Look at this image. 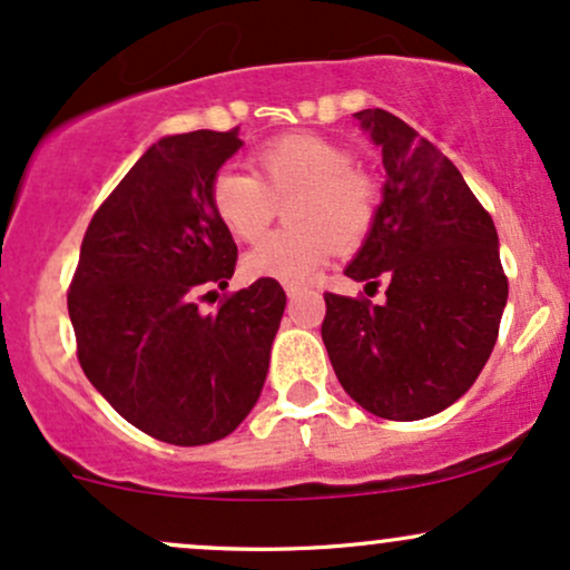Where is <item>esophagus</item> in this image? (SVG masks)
<instances>
[{"mask_svg":"<svg viewBox=\"0 0 570 570\" xmlns=\"http://www.w3.org/2000/svg\"><path fill=\"white\" fill-rule=\"evenodd\" d=\"M284 289H286V297L294 299V297H299V294L305 292V286H299V284H286Z\"/></svg>","mask_w":570,"mask_h":570,"instance_id":"34e87169","label":"esophagus"}]
</instances>
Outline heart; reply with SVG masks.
Listing matches in <instances>:
<instances>
[{
  "instance_id": "heart-1",
  "label": "heart",
  "mask_w": 570,
  "mask_h": 570,
  "mask_svg": "<svg viewBox=\"0 0 570 570\" xmlns=\"http://www.w3.org/2000/svg\"><path fill=\"white\" fill-rule=\"evenodd\" d=\"M254 174L222 168L212 181V206L222 225L240 240H257L286 203L292 225L259 240L246 254L252 278L284 284L311 278L330 259L332 246L353 248L375 225L377 187L353 168L345 147L322 136L289 134L252 155Z\"/></svg>"
}]
</instances>
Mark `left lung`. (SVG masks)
Returning <instances> with one entry per match:
<instances>
[{
    "instance_id": "1",
    "label": "left lung",
    "mask_w": 570,
    "mask_h": 570,
    "mask_svg": "<svg viewBox=\"0 0 570 570\" xmlns=\"http://www.w3.org/2000/svg\"><path fill=\"white\" fill-rule=\"evenodd\" d=\"M381 147L375 225L345 276L389 281L385 303L326 292L322 337L353 402L389 421L436 415L485 367L509 281L499 233L458 168L385 109L353 115Z\"/></svg>"
}]
</instances>
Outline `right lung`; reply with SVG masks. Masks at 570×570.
Instances as JSON below:
<instances>
[{
	"mask_svg": "<svg viewBox=\"0 0 570 570\" xmlns=\"http://www.w3.org/2000/svg\"><path fill=\"white\" fill-rule=\"evenodd\" d=\"M238 128L166 136L98 206L69 286L77 358L112 407L155 440L195 448L257 404L286 294L276 278L225 294L238 246L212 181L240 149Z\"/></svg>",
	"mask_w": 570,
	"mask_h": 570,
	"instance_id": "obj_1",
	"label": "right lung"
}]
</instances>
